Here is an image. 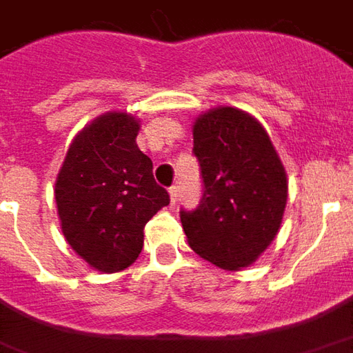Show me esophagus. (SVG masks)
Returning <instances> with one entry per match:
<instances>
[{"mask_svg":"<svg viewBox=\"0 0 353 353\" xmlns=\"http://www.w3.org/2000/svg\"><path fill=\"white\" fill-rule=\"evenodd\" d=\"M169 196H171V203H176L179 201V186H171L169 188Z\"/></svg>","mask_w":353,"mask_h":353,"instance_id":"1","label":"esophagus"}]
</instances>
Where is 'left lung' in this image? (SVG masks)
<instances>
[{
    "label": "left lung",
    "mask_w": 353,
    "mask_h": 353,
    "mask_svg": "<svg viewBox=\"0 0 353 353\" xmlns=\"http://www.w3.org/2000/svg\"><path fill=\"white\" fill-rule=\"evenodd\" d=\"M203 194L181 209L188 244L228 271L248 267L276 236L288 198L286 172L269 134L254 117L217 107L194 125Z\"/></svg>",
    "instance_id": "1"
}]
</instances>
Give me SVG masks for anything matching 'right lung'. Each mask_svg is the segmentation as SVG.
<instances>
[{"label": "right lung", "instance_id": "1", "mask_svg": "<svg viewBox=\"0 0 353 353\" xmlns=\"http://www.w3.org/2000/svg\"><path fill=\"white\" fill-rule=\"evenodd\" d=\"M138 128L126 113L96 119L72 140L55 182L63 234L103 273L134 263L145 223L171 201L153 179L152 159L136 145Z\"/></svg>", "mask_w": 353, "mask_h": 353}]
</instances>
